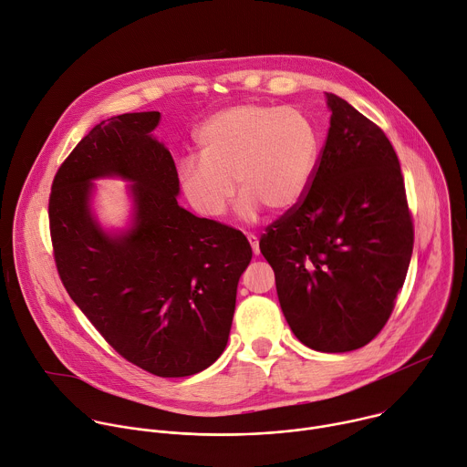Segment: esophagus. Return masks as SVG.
I'll return each mask as SVG.
<instances>
[{
  "label": "esophagus",
  "mask_w": 467,
  "mask_h": 467,
  "mask_svg": "<svg viewBox=\"0 0 467 467\" xmlns=\"http://www.w3.org/2000/svg\"><path fill=\"white\" fill-rule=\"evenodd\" d=\"M246 239H248V243H250V246H252L254 255H259V239H257V235L248 234V235H246Z\"/></svg>",
  "instance_id": "34e87169"
}]
</instances>
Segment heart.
Masks as SVG:
<instances>
[{"label":"heart","mask_w":467,"mask_h":467,"mask_svg":"<svg viewBox=\"0 0 467 467\" xmlns=\"http://www.w3.org/2000/svg\"><path fill=\"white\" fill-rule=\"evenodd\" d=\"M197 156L178 161L176 178L188 204L221 219L234 195L237 212L254 221L263 208L289 212L306 197L320 152L313 119L293 107L243 103L208 118L197 130Z\"/></svg>","instance_id":"1"}]
</instances>
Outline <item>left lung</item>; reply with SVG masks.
<instances>
[{
  "mask_svg": "<svg viewBox=\"0 0 467 467\" xmlns=\"http://www.w3.org/2000/svg\"><path fill=\"white\" fill-rule=\"evenodd\" d=\"M331 127L300 204L266 226L259 250L300 342L344 353L374 340L405 284L414 224L387 134L327 93Z\"/></svg>",
  "mask_w": 467,
  "mask_h": 467,
  "instance_id": "1",
  "label": "left lung"
}]
</instances>
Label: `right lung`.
<instances>
[{
    "label": "right lung",
    "mask_w": 467,
    "mask_h": 467,
    "mask_svg": "<svg viewBox=\"0 0 467 467\" xmlns=\"http://www.w3.org/2000/svg\"><path fill=\"white\" fill-rule=\"evenodd\" d=\"M160 119L116 116L77 143L53 178L49 232L64 289L103 338L152 376L185 378L224 351L252 248L239 230L178 206L174 160L150 136ZM112 173L135 182V226L121 238L87 210L88 180Z\"/></svg>",
    "instance_id": "obj_1"
}]
</instances>
